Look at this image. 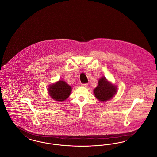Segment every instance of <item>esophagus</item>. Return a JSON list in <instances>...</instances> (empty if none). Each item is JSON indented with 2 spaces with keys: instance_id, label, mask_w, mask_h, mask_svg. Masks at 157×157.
Wrapping results in <instances>:
<instances>
[{
  "instance_id": "obj_1",
  "label": "esophagus",
  "mask_w": 157,
  "mask_h": 157,
  "mask_svg": "<svg viewBox=\"0 0 157 157\" xmlns=\"http://www.w3.org/2000/svg\"><path fill=\"white\" fill-rule=\"evenodd\" d=\"M88 85L87 83H81V86H84V87H86Z\"/></svg>"
}]
</instances>
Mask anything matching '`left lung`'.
<instances>
[{
    "label": "left lung",
    "mask_w": 157,
    "mask_h": 157,
    "mask_svg": "<svg viewBox=\"0 0 157 157\" xmlns=\"http://www.w3.org/2000/svg\"><path fill=\"white\" fill-rule=\"evenodd\" d=\"M116 92V87L108 82L104 76L99 80L98 85L94 90V94L99 101L105 102L111 99Z\"/></svg>",
    "instance_id": "8db88e82"
}]
</instances>
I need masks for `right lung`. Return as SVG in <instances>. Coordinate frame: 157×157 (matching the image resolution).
<instances>
[{"mask_svg":"<svg viewBox=\"0 0 157 157\" xmlns=\"http://www.w3.org/2000/svg\"><path fill=\"white\" fill-rule=\"evenodd\" d=\"M71 90V87L66 82L59 81L49 86V94L54 100L63 101L69 96Z\"/></svg>","mask_w":157,"mask_h":157,"instance_id":"right-lung-1","label":"right lung"}]
</instances>
